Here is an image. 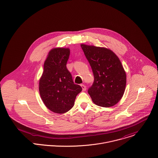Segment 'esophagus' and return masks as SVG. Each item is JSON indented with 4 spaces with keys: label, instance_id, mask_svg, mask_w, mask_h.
<instances>
[{
    "label": "esophagus",
    "instance_id": "obj_1",
    "mask_svg": "<svg viewBox=\"0 0 158 158\" xmlns=\"http://www.w3.org/2000/svg\"><path fill=\"white\" fill-rule=\"evenodd\" d=\"M81 88H82V89H83V91H86V86H85V85H83V84H81Z\"/></svg>",
    "mask_w": 158,
    "mask_h": 158
}]
</instances>
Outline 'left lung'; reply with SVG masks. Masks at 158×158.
<instances>
[{
	"label": "left lung",
	"instance_id": "left-lung-1",
	"mask_svg": "<svg viewBox=\"0 0 158 158\" xmlns=\"http://www.w3.org/2000/svg\"><path fill=\"white\" fill-rule=\"evenodd\" d=\"M81 47L94 75L88 94L95 104L113 106L122 98L126 86V73L119 59L106 48L85 44Z\"/></svg>",
	"mask_w": 158,
	"mask_h": 158
}]
</instances>
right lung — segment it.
I'll list each match as a JSON object with an SVG mask.
<instances>
[{"instance_id":"add662e5","label":"right lung","mask_w":158,"mask_h":158,"mask_svg":"<svg viewBox=\"0 0 158 158\" xmlns=\"http://www.w3.org/2000/svg\"><path fill=\"white\" fill-rule=\"evenodd\" d=\"M70 50L52 49L44 62V72L40 80V93L45 106L51 111L63 114L72 108L82 88L74 83L67 69Z\"/></svg>"}]
</instances>
